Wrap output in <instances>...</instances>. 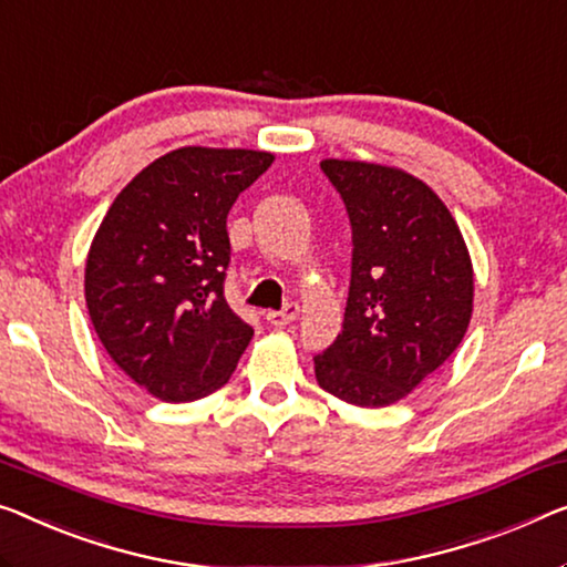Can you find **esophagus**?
Masks as SVG:
<instances>
[{"label": "esophagus", "mask_w": 567, "mask_h": 567, "mask_svg": "<svg viewBox=\"0 0 567 567\" xmlns=\"http://www.w3.org/2000/svg\"><path fill=\"white\" fill-rule=\"evenodd\" d=\"M300 316V306L298 302H287V306L282 308V310H269L267 312V323H272V326H287V323H292L295 318Z\"/></svg>", "instance_id": "esophagus-1"}]
</instances>
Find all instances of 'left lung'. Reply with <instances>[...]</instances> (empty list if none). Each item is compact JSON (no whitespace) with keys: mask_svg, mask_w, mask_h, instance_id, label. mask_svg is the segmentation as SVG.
Returning <instances> with one entry per match:
<instances>
[{"mask_svg":"<svg viewBox=\"0 0 567 567\" xmlns=\"http://www.w3.org/2000/svg\"><path fill=\"white\" fill-rule=\"evenodd\" d=\"M351 224L343 328L316 359L326 392L359 408L408 396L458 349L473 269L445 203L396 167L323 159Z\"/></svg>","mask_w":567,"mask_h":567,"instance_id":"obj_1","label":"left lung"}]
</instances>
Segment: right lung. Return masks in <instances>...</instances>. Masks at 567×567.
<instances>
[{
	"label": "right lung",
	"instance_id": "right-lung-1",
	"mask_svg": "<svg viewBox=\"0 0 567 567\" xmlns=\"http://www.w3.org/2000/svg\"><path fill=\"white\" fill-rule=\"evenodd\" d=\"M275 155L181 147L114 198L86 259V306L109 357L163 402L221 390L255 328L224 295L226 216Z\"/></svg>",
	"mask_w": 567,
	"mask_h": 567
}]
</instances>
